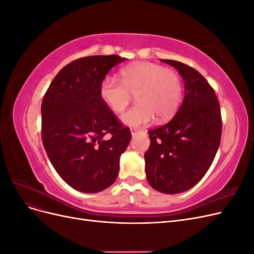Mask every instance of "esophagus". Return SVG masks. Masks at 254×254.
I'll use <instances>...</instances> for the list:
<instances>
[{
    "instance_id": "esophagus-1",
    "label": "esophagus",
    "mask_w": 254,
    "mask_h": 254,
    "mask_svg": "<svg viewBox=\"0 0 254 254\" xmlns=\"http://www.w3.org/2000/svg\"><path fill=\"white\" fill-rule=\"evenodd\" d=\"M130 131H131V135L134 136L135 134H137V132H139L140 130L137 129V128H131V129H130Z\"/></svg>"
}]
</instances>
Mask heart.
I'll return each instance as SVG.
<instances>
[{"label": "heart", "mask_w": 254, "mask_h": 254, "mask_svg": "<svg viewBox=\"0 0 254 254\" xmlns=\"http://www.w3.org/2000/svg\"><path fill=\"white\" fill-rule=\"evenodd\" d=\"M120 80L105 77L99 84V96L113 113L118 114L126 109L134 95L137 104L121 118L126 126H142L153 117L157 121H166L179 108L182 82L180 76L171 68L140 61L123 67Z\"/></svg>", "instance_id": "1"}]
</instances>
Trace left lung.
Returning a JSON list of instances; mask_svg holds the SVG:
<instances>
[{"label":"left lung","instance_id":"8db88e82","mask_svg":"<svg viewBox=\"0 0 254 254\" xmlns=\"http://www.w3.org/2000/svg\"><path fill=\"white\" fill-rule=\"evenodd\" d=\"M161 61L181 75L184 97L167 124L148 131L145 173L152 189L178 194L196 186L213 162L221 137L220 107L213 88L195 68L176 60Z\"/></svg>","mask_w":254,"mask_h":254}]
</instances>
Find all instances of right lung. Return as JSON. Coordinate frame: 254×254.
<instances>
[{
	"mask_svg": "<svg viewBox=\"0 0 254 254\" xmlns=\"http://www.w3.org/2000/svg\"><path fill=\"white\" fill-rule=\"evenodd\" d=\"M126 58L96 55L61 68L42 105V142L52 165L71 188L98 193L117 180L120 158L131 140L99 96V84ZM111 134L109 139L105 137Z\"/></svg>",
	"mask_w": 254,
	"mask_h": 254,
	"instance_id": "add662e5",
	"label": "right lung"
}]
</instances>
